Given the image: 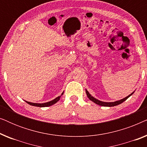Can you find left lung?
Masks as SVG:
<instances>
[{
    "instance_id": "1",
    "label": "left lung",
    "mask_w": 147,
    "mask_h": 147,
    "mask_svg": "<svg viewBox=\"0 0 147 147\" xmlns=\"http://www.w3.org/2000/svg\"><path fill=\"white\" fill-rule=\"evenodd\" d=\"M86 94H87L88 97L89 99L91 100V101L94 102V103H96V104H98V105H100V106H108V107H112V106H117L118 104H120L122 102L125 101L128 99V98L130 97V96L132 95L133 94L134 92H132V94H130L129 96H128L127 97L123 98V99L122 100H118V101H116V102H102V101H100V100H98L97 99H96V98H94L93 96H92L90 94H89V92H88L87 90H86Z\"/></svg>"
}]
</instances>
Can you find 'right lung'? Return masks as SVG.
<instances>
[{
  "mask_svg": "<svg viewBox=\"0 0 147 147\" xmlns=\"http://www.w3.org/2000/svg\"><path fill=\"white\" fill-rule=\"evenodd\" d=\"M63 92L61 94V95H63ZM61 95L60 96H58L56 98H55L53 100H51V101L50 102H46V103H43V104H37V103H32V102H27L26 101L27 104H30V105L31 106H37V107H47V106H52L54 104H55L56 102H58L60 99V98H61Z\"/></svg>",
  "mask_w": 147,
  "mask_h": 147,
  "instance_id": "right-lung-1",
  "label": "right lung"
}]
</instances>
